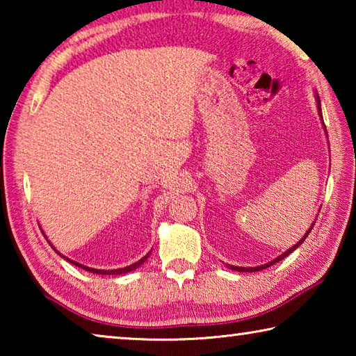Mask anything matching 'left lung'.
<instances>
[{
  "mask_svg": "<svg viewBox=\"0 0 356 356\" xmlns=\"http://www.w3.org/2000/svg\"><path fill=\"white\" fill-rule=\"evenodd\" d=\"M316 102H317V110H318V116H321V119H322V108H321V99H318V95L316 94ZM323 120V119H322ZM325 131H327V129H325ZM316 225V221L314 222H312V225H311V227L308 229V231H306V234H305V236L303 237H301V240H300V242L297 243V245H293L292 246V248H289L287 251H284V252H282V254H280L278 257H275L273 259V261H270V262H267V264H264V265H257V267H236V265H229L227 264V268H231V270H236V272H259V270H264V268H267V267H270V265H275L276 262H280V261H282V259H284V257H287L289 254H291V252L293 251V250H297L298 248V246L301 245V243H303L305 242V240H306V237H308V234L311 232V229H312V226H314Z\"/></svg>",
  "mask_w": 356,
  "mask_h": 356,
  "instance_id": "8db88e82",
  "label": "left lung"
}]
</instances>
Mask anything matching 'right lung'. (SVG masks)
<instances>
[{"mask_svg":"<svg viewBox=\"0 0 356 356\" xmlns=\"http://www.w3.org/2000/svg\"><path fill=\"white\" fill-rule=\"evenodd\" d=\"M55 250V248H53ZM56 251V250H55ZM59 254V252H58ZM61 257H64V259H67L69 262H72V264H75V265H78V267L80 268H83V270H88V272H91V273H97V275H122V273H129V272H131V270H135V268H138L140 267L141 264H144L147 261V257L150 256V251L147 252L146 256L144 257H141L140 261L138 262H135V264H131V265H129V267H124V268H116V270H99V268H91V267H86V265H81V264H78V262H75V261H70L69 257H65V256H63V254H59Z\"/></svg>","mask_w":356,"mask_h":356,"instance_id":"right-lung-1","label":"right lung"}]
</instances>
